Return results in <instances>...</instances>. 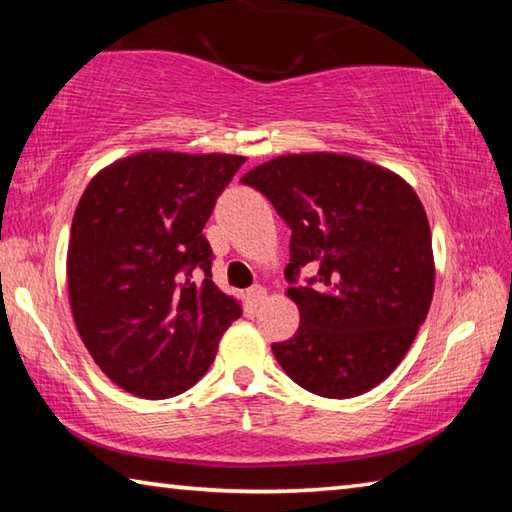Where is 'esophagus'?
I'll return each instance as SVG.
<instances>
[{
    "mask_svg": "<svg viewBox=\"0 0 512 512\" xmlns=\"http://www.w3.org/2000/svg\"><path fill=\"white\" fill-rule=\"evenodd\" d=\"M248 298H250V302H253L255 307L262 305V302L266 300V289L262 287V284H255V287L248 289Z\"/></svg>",
    "mask_w": 512,
    "mask_h": 512,
    "instance_id": "obj_1",
    "label": "esophagus"
}]
</instances>
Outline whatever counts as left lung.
Masks as SVG:
<instances>
[{
  "label": "left lung",
  "mask_w": 512,
  "mask_h": 512,
  "mask_svg": "<svg viewBox=\"0 0 512 512\" xmlns=\"http://www.w3.org/2000/svg\"><path fill=\"white\" fill-rule=\"evenodd\" d=\"M291 228L289 287L300 309L293 339L273 354L298 386L345 400L400 366L433 298L431 230L418 194L395 171L350 153H291L250 169Z\"/></svg>",
  "instance_id": "1"
}]
</instances>
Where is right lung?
I'll return each mask as SVG.
<instances>
[{
  "label": "right lung",
  "instance_id": "obj_1",
  "mask_svg": "<svg viewBox=\"0 0 512 512\" xmlns=\"http://www.w3.org/2000/svg\"><path fill=\"white\" fill-rule=\"evenodd\" d=\"M244 155L142 151L85 187L67 248L81 341L119 388L167 400L201 379L241 305L212 282L203 228Z\"/></svg>",
  "mask_w": 512,
  "mask_h": 512
}]
</instances>
